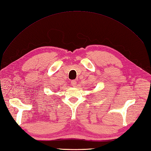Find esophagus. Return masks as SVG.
Here are the masks:
<instances>
[{
  "instance_id": "obj_1",
  "label": "esophagus",
  "mask_w": 151,
  "mask_h": 151,
  "mask_svg": "<svg viewBox=\"0 0 151 151\" xmlns=\"http://www.w3.org/2000/svg\"><path fill=\"white\" fill-rule=\"evenodd\" d=\"M71 84L72 85V86L76 87V84H77V82L75 80H72V81H71Z\"/></svg>"
}]
</instances>
